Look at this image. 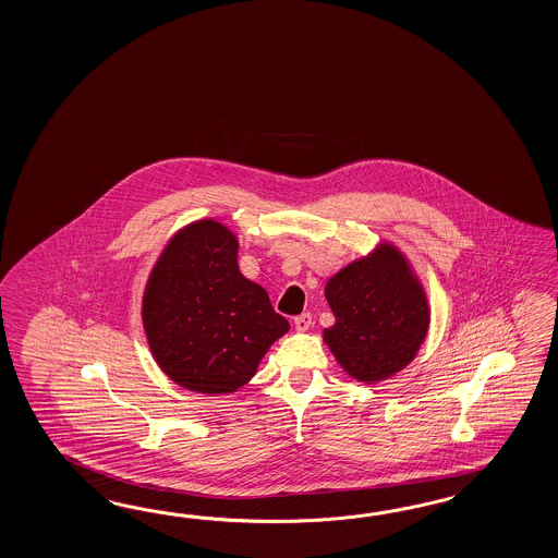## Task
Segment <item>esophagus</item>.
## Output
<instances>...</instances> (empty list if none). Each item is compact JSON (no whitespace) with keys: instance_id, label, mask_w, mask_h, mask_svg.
Returning a JSON list of instances; mask_svg holds the SVG:
<instances>
[{"instance_id":"esophagus-1","label":"esophagus","mask_w":558,"mask_h":558,"mask_svg":"<svg viewBox=\"0 0 558 558\" xmlns=\"http://www.w3.org/2000/svg\"><path fill=\"white\" fill-rule=\"evenodd\" d=\"M295 329L299 332L307 331L308 327H311V323H313V317H311V313H303V315H299L295 317Z\"/></svg>"}]
</instances>
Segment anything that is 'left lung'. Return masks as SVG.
Returning <instances> with one entry per match:
<instances>
[{
	"label": "left lung",
	"instance_id": "obj_1",
	"mask_svg": "<svg viewBox=\"0 0 558 558\" xmlns=\"http://www.w3.org/2000/svg\"><path fill=\"white\" fill-rule=\"evenodd\" d=\"M325 299L335 325L323 331V341L353 379L368 385L389 379L425 343L430 323L425 287L389 241L332 275Z\"/></svg>",
	"mask_w": 558,
	"mask_h": 558
}]
</instances>
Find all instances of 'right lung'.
I'll return each mask as SVG.
<instances>
[{
    "label": "right lung",
    "instance_id": "obj_1",
    "mask_svg": "<svg viewBox=\"0 0 558 558\" xmlns=\"http://www.w3.org/2000/svg\"><path fill=\"white\" fill-rule=\"evenodd\" d=\"M238 251L229 227L193 221L169 239L145 284L142 320L151 355L187 391H238L289 331L262 284L239 271Z\"/></svg>",
    "mask_w": 558,
    "mask_h": 558
}]
</instances>
